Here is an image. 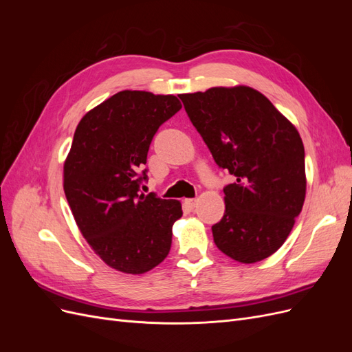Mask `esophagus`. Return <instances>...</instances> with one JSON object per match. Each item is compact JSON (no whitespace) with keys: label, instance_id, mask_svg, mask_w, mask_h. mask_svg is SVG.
Masks as SVG:
<instances>
[{"label":"esophagus","instance_id":"1","mask_svg":"<svg viewBox=\"0 0 352 352\" xmlns=\"http://www.w3.org/2000/svg\"><path fill=\"white\" fill-rule=\"evenodd\" d=\"M185 204L189 206L190 208H194L198 204V199L197 198H190V199H185Z\"/></svg>","mask_w":352,"mask_h":352}]
</instances>
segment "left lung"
<instances>
[{"mask_svg": "<svg viewBox=\"0 0 352 352\" xmlns=\"http://www.w3.org/2000/svg\"><path fill=\"white\" fill-rule=\"evenodd\" d=\"M214 162L235 176L225 216L211 228L217 248L251 264L278 251L307 190L304 145L296 127L257 89L214 87L180 95Z\"/></svg>", "mask_w": 352, "mask_h": 352, "instance_id": "left-lung-1", "label": "left lung"}]
</instances>
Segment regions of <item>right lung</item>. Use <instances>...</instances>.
<instances>
[{
    "label": "right lung",
    "instance_id": "1",
    "mask_svg": "<svg viewBox=\"0 0 352 352\" xmlns=\"http://www.w3.org/2000/svg\"><path fill=\"white\" fill-rule=\"evenodd\" d=\"M182 104L175 95L120 91L85 114L63 167V188L74 221L109 267L142 274L162 263L172 245L177 199L140 194L157 132Z\"/></svg>",
    "mask_w": 352,
    "mask_h": 352
}]
</instances>
